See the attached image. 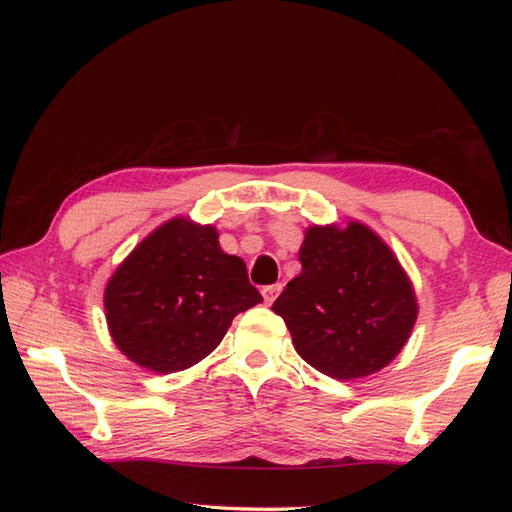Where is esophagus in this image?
<instances>
[{"label": "esophagus", "instance_id": "esophagus-1", "mask_svg": "<svg viewBox=\"0 0 512 512\" xmlns=\"http://www.w3.org/2000/svg\"><path fill=\"white\" fill-rule=\"evenodd\" d=\"M279 292H281V284H273V286H264L262 288V295H264L266 303H273L279 297Z\"/></svg>", "mask_w": 512, "mask_h": 512}]
</instances>
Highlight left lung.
I'll return each mask as SVG.
<instances>
[{"label": "left lung", "mask_w": 512, "mask_h": 512, "mask_svg": "<svg viewBox=\"0 0 512 512\" xmlns=\"http://www.w3.org/2000/svg\"><path fill=\"white\" fill-rule=\"evenodd\" d=\"M301 273L273 303L299 356L321 374L354 380L387 367L407 345L418 299L380 235L358 220L312 224Z\"/></svg>", "instance_id": "obj_1"}]
</instances>
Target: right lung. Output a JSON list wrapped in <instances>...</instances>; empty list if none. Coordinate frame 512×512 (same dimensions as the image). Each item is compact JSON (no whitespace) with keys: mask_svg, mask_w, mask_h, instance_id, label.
<instances>
[{"mask_svg":"<svg viewBox=\"0 0 512 512\" xmlns=\"http://www.w3.org/2000/svg\"><path fill=\"white\" fill-rule=\"evenodd\" d=\"M213 224L173 217L129 253L105 286L112 341L156 374L182 372L222 343L239 312L262 303L242 257Z\"/></svg>","mask_w":512,"mask_h":512,"instance_id":"1","label":"right lung"}]
</instances>
